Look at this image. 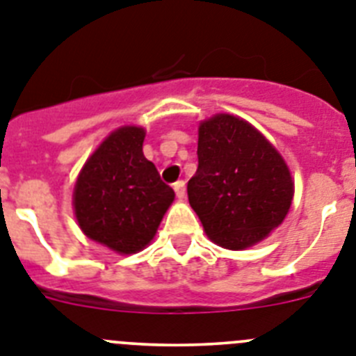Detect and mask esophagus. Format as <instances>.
Instances as JSON below:
<instances>
[{
    "label": "esophagus",
    "mask_w": 356,
    "mask_h": 356,
    "mask_svg": "<svg viewBox=\"0 0 356 356\" xmlns=\"http://www.w3.org/2000/svg\"><path fill=\"white\" fill-rule=\"evenodd\" d=\"M175 193L176 196L180 197V200H184L185 197V181L184 180H178L175 184Z\"/></svg>",
    "instance_id": "obj_1"
}]
</instances>
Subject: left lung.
<instances>
[{
  "mask_svg": "<svg viewBox=\"0 0 356 356\" xmlns=\"http://www.w3.org/2000/svg\"><path fill=\"white\" fill-rule=\"evenodd\" d=\"M187 194L210 241L246 250L282 225L294 181L285 160L257 128L217 114L200 122L197 171Z\"/></svg>",
  "mask_w": 356,
  "mask_h": 356,
  "instance_id": "8db88e82",
  "label": "left lung"
}]
</instances>
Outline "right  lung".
I'll use <instances>...</instances> for the list:
<instances>
[{
    "mask_svg": "<svg viewBox=\"0 0 356 356\" xmlns=\"http://www.w3.org/2000/svg\"><path fill=\"white\" fill-rule=\"evenodd\" d=\"M144 137L140 127L112 131L85 162L72 194L81 232L121 254L137 253L153 241L175 200V191L144 156Z\"/></svg>",
    "mask_w": 356,
    "mask_h": 356,
    "instance_id": "right-lung-1",
    "label": "right lung"
}]
</instances>
